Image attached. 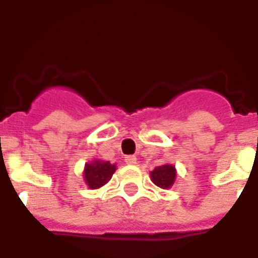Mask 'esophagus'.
I'll return each instance as SVG.
<instances>
[{
	"label": "esophagus",
	"instance_id": "obj_1",
	"mask_svg": "<svg viewBox=\"0 0 258 258\" xmlns=\"http://www.w3.org/2000/svg\"><path fill=\"white\" fill-rule=\"evenodd\" d=\"M125 163L129 164V165H134V164L137 163V157L134 156V155H127V156H125Z\"/></svg>",
	"mask_w": 258,
	"mask_h": 258
}]
</instances>
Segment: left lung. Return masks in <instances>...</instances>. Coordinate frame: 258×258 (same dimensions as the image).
Wrapping results in <instances>:
<instances>
[{
	"instance_id": "left-lung-1",
	"label": "left lung",
	"mask_w": 258,
	"mask_h": 258,
	"mask_svg": "<svg viewBox=\"0 0 258 258\" xmlns=\"http://www.w3.org/2000/svg\"><path fill=\"white\" fill-rule=\"evenodd\" d=\"M175 168L172 164H164L161 166H156L151 172V179L157 187L164 188H170L175 181Z\"/></svg>"
}]
</instances>
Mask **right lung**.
Segmentation results:
<instances>
[{"mask_svg": "<svg viewBox=\"0 0 258 258\" xmlns=\"http://www.w3.org/2000/svg\"><path fill=\"white\" fill-rule=\"evenodd\" d=\"M116 170L115 164L103 160H93L92 163L85 164L84 169V179L89 188L95 190L107 183L111 179Z\"/></svg>", "mask_w": 258, "mask_h": 258, "instance_id": "1", "label": "right lung"}]
</instances>
